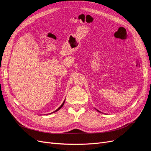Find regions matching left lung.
<instances>
[{"mask_svg":"<svg viewBox=\"0 0 151 151\" xmlns=\"http://www.w3.org/2000/svg\"><path fill=\"white\" fill-rule=\"evenodd\" d=\"M97 111H98V110H97Z\"/></svg>","mask_w":151,"mask_h":151,"instance_id":"1","label":"left lung"}]
</instances>
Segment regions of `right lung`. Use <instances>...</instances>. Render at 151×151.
<instances>
[{"instance_id": "right-lung-1", "label": "right lung", "mask_w": 151, "mask_h": 151, "mask_svg": "<svg viewBox=\"0 0 151 151\" xmlns=\"http://www.w3.org/2000/svg\"><path fill=\"white\" fill-rule=\"evenodd\" d=\"M64 103H65V101L63 102V103H62V104H61V106H60V107H59V108H58V109H57V110H55V111H53V112H52V113H55V112H56V111H57L58 110H59V109H60V108H62V106H63V104H64Z\"/></svg>"}]
</instances>
